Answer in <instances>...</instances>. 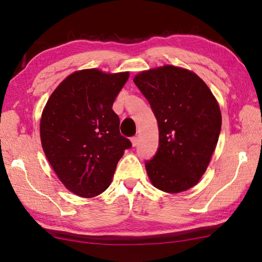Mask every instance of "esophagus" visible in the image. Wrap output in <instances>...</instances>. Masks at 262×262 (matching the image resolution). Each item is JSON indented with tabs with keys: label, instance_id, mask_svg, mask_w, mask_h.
Masks as SVG:
<instances>
[{
	"label": "esophagus",
	"instance_id": "esophagus-1",
	"mask_svg": "<svg viewBox=\"0 0 262 262\" xmlns=\"http://www.w3.org/2000/svg\"><path fill=\"white\" fill-rule=\"evenodd\" d=\"M130 141H132V144H133V146H136L137 144H138V138H137V136H134V137H132L130 138Z\"/></svg>",
	"mask_w": 262,
	"mask_h": 262
}]
</instances>
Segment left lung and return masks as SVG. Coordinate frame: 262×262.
Masks as SVG:
<instances>
[{"instance_id":"left-lung-1","label":"left lung","mask_w":262,"mask_h":262,"mask_svg":"<svg viewBox=\"0 0 262 262\" xmlns=\"http://www.w3.org/2000/svg\"><path fill=\"white\" fill-rule=\"evenodd\" d=\"M134 83L159 126V148L145 162L149 180L165 192L188 190L197 185L215 151L220 105L197 74L172 65L142 72Z\"/></svg>"}]
</instances>
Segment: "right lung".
I'll list each match as a JSON object with an SVG mask.
<instances>
[{
	"mask_svg": "<svg viewBox=\"0 0 262 262\" xmlns=\"http://www.w3.org/2000/svg\"><path fill=\"white\" fill-rule=\"evenodd\" d=\"M129 73L97 69L75 72L60 83L42 111L40 140L55 173L70 191L91 198L110 185L132 143L113 110Z\"/></svg>",
	"mask_w": 262,
	"mask_h": 262,
	"instance_id": "right-lung-1",
	"label": "right lung"
}]
</instances>
